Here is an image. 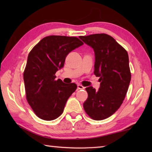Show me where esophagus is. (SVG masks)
<instances>
[{
  "label": "esophagus",
  "mask_w": 152,
  "mask_h": 152,
  "mask_svg": "<svg viewBox=\"0 0 152 152\" xmlns=\"http://www.w3.org/2000/svg\"><path fill=\"white\" fill-rule=\"evenodd\" d=\"M78 89H80V90L81 89H84V88H85V87L82 86V84H78Z\"/></svg>",
  "instance_id": "34e87169"
}]
</instances>
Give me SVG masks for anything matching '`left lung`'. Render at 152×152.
<instances>
[{
  "label": "left lung",
  "mask_w": 152,
  "mask_h": 152,
  "mask_svg": "<svg viewBox=\"0 0 152 152\" xmlns=\"http://www.w3.org/2000/svg\"><path fill=\"white\" fill-rule=\"evenodd\" d=\"M93 48L94 74L101 82L99 91L86 88L88 98L84 109L91 119L101 121L111 116L122 104L131 81L128 53L114 38L105 33L80 36Z\"/></svg>",
  "instance_id": "left-lung-1"
}]
</instances>
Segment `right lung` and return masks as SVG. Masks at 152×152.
Returning <instances> with one entry per match:
<instances>
[{
    "label": "right lung",
    "mask_w": 152,
    "mask_h": 152,
    "mask_svg": "<svg viewBox=\"0 0 152 152\" xmlns=\"http://www.w3.org/2000/svg\"><path fill=\"white\" fill-rule=\"evenodd\" d=\"M83 44L76 37L50 35L31 50L23 72L25 88L28 103L40 119L54 120L62 114L77 85L56 80L55 74L68 53Z\"/></svg>",
    "instance_id": "obj_1"
}]
</instances>
